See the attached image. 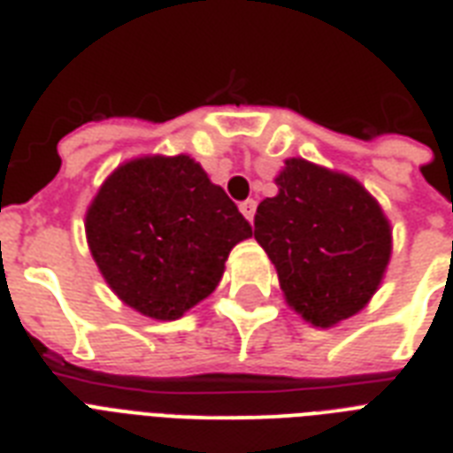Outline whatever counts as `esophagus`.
Here are the masks:
<instances>
[{"instance_id": "34e87169", "label": "esophagus", "mask_w": 453, "mask_h": 453, "mask_svg": "<svg viewBox=\"0 0 453 453\" xmlns=\"http://www.w3.org/2000/svg\"><path fill=\"white\" fill-rule=\"evenodd\" d=\"M240 211L244 213V219L249 220V223H254V213H256V199H244L240 204Z\"/></svg>"}]
</instances>
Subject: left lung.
<instances>
[{"instance_id": "1", "label": "left lung", "mask_w": 453, "mask_h": 453, "mask_svg": "<svg viewBox=\"0 0 453 453\" xmlns=\"http://www.w3.org/2000/svg\"><path fill=\"white\" fill-rule=\"evenodd\" d=\"M275 197L256 209L254 237L275 263L284 298L305 322L334 326L376 294L393 230L355 178L291 157Z\"/></svg>"}]
</instances>
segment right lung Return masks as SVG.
<instances>
[{"label":"right lung","instance_id":"add662e5","mask_svg":"<svg viewBox=\"0 0 453 453\" xmlns=\"http://www.w3.org/2000/svg\"><path fill=\"white\" fill-rule=\"evenodd\" d=\"M87 242L110 289L171 322L219 287L230 249L251 226L188 155L117 166L87 211Z\"/></svg>","mask_w":453,"mask_h":453}]
</instances>
